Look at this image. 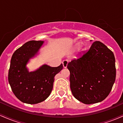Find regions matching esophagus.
<instances>
[{
  "label": "esophagus",
  "mask_w": 123,
  "mask_h": 123,
  "mask_svg": "<svg viewBox=\"0 0 123 123\" xmlns=\"http://www.w3.org/2000/svg\"><path fill=\"white\" fill-rule=\"evenodd\" d=\"M68 63V61H67V60H64V61H63V62H62L63 68H66L67 67Z\"/></svg>",
  "instance_id": "obj_1"
}]
</instances>
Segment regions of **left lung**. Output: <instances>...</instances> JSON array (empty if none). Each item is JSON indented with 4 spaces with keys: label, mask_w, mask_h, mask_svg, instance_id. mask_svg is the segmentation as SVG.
<instances>
[{
    "label": "left lung",
    "mask_w": 123,
    "mask_h": 123,
    "mask_svg": "<svg viewBox=\"0 0 123 123\" xmlns=\"http://www.w3.org/2000/svg\"><path fill=\"white\" fill-rule=\"evenodd\" d=\"M81 55L67 66L73 95L88 105L101 102L111 92L115 81L114 54L104 44L96 41Z\"/></svg>",
    "instance_id": "8db88e82"
}]
</instances>
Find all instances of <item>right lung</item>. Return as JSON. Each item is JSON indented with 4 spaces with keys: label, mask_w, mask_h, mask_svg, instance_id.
Wrapping results in <instances>:
<instances>
[{
    "label": "right lung",
    "mask_w": 123,
    "mask_h": 123,
    "mask_svg": "<svg viewBox=\"0 0 123 123\" xmlns=\"http://www.w3.org/2000/svg\"><path fill=\"white\" fill-rule=\"evenodd\" d=\"M43 41L31 40L25 43L12 54L8 79L14 94L21 102L36 104L46 100L51 92L54 77L62 69V63L57 67L42 66L29 72L26 65L43 44Z\"/></svg>",
    "instance_id": "add662e5"
}]
</instances>
